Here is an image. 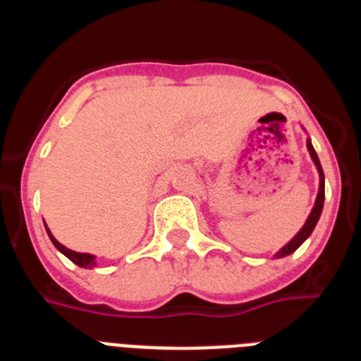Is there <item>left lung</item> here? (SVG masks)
I'll return each mask as SVG.
<instances>
[{
	"instance_id": "left-lung-1",
	"label": "left lung",
	"mask_w": 361,
	"mask_h": 361,
	"mask_svg": "<svg viewBox=\"0 0 361 361\" xmlns=\"http://www.w3.org/2000/svg\"><path fill=\"white\" fill-rule=\"evenodd\" d=\"M307 147H309V153L310 157H312L314 164H316V168H318L319 171V192H318V197H316V204H314L312 212H310L309 219H307V223H305V226L301 228L300 232H298V235L292 239L290 243L286 246H283L281 250L277 252L276 257H285V255L292 254V252H295L298 248L301 246V243L307 239V237L312 233L314 226H316V223H318L319 215H322V210H323V201H325V177H323V169H322V164H319V159L318 155H316V151H314L312 144H310V140H307Z\"/></svg>"
}]
</instances>
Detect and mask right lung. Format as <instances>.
Returning a JSON list of instances; mask_svg holds the SVG:
<instances>
[{
    "instance_id": "1",
    "label": "right lung",
    "mask_w": 361,
    "mask_h": 361,
    "mask_svg": "<svg viewBox=\"0 0 361 361\" xmlns=\"http://www.w3.org/2000/svg\"><path fill=\"white\" fill-rule=\"evenodd\" d=\"M47 233H49V237H51L52 245L56 246V248L61 252V254L67 255V257H69V259L73 261V263L78 264L80 269H92V267H94V255H91V254H80V252L69 250V248H66V246H63V245H60V243H58L56 239L52 237V233L49 232V228H47Z\"/></svg>"
}]
</instances>
